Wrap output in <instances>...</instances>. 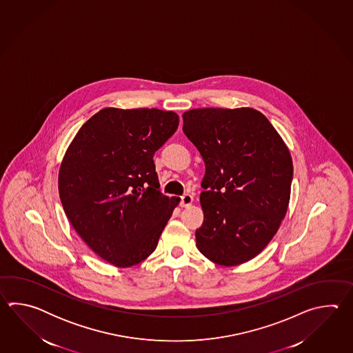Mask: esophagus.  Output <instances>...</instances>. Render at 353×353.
<instances>
[{
	"mask_svg": "<svg viewBox=\"0 0 353 353\" xmlns=\"http://www.w3.org/2000/svg\"><path fill=\"white\" fill-rule=\"evenodd\" d=\"M192 203H193V196L190 194H184L180 198V207L188 208L192 205Z\"/></svg>",
	"mask_w": 353,
	"mask_h": 353,
	"instance_id": "34e87169",
	"label": "esophagus"
}]
</instances>
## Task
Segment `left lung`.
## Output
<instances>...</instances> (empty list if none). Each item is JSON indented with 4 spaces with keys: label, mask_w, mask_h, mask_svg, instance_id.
Segmentation results:
<instances>
[{
    "label": "left lung",
    "mask_w": 353,
    "mask_h": 353,
    "mask_svg": "<svg viewBox=\"0 0 353 353\" xmlns=\"http://www.w3.org/2000/svg\"><path fill=\"white\" fill-rule=\"evenodd\" d=\"M183 131L205 164L196 248L222 266L248 263L278 232L290 201L293 160L278 131L250 107L195 108Z\"/></svg>",
    "instance_id": "obj_1"
}]
</instances>
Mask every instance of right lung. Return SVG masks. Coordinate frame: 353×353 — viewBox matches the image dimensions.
I'll use <instances>...</instances> for the list:
<instances>
[{
	"instance_id": "1",
	"label": "right lung",
	"mask_w": 353,
	"mask_h": 353,
	"mask_svg": "<svg viewBox=\"0 0 353 353\" xmlns=\"http://www.w3.org/2000/svg\"><path fill=\"white\" fill-rule=\"evenodd\" d=\"M179 116L158 108H103L69 145L59 195L69 222L92 251L130 268L155 251L179 198L160 192L154 154Z\"/></svg>"
}]
</instances>
